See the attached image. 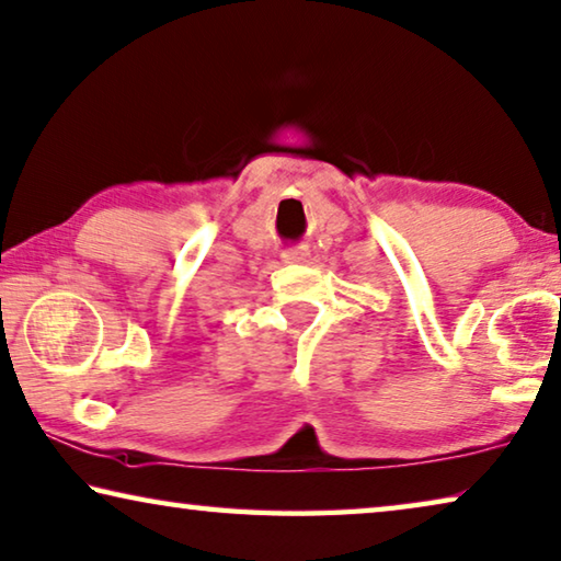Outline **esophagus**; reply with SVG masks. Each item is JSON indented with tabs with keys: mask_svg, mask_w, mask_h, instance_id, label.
Listing matches in <instances>:
<instances>
[{
	"mask_svg": "<svg viewBox=\"0 0 561 561\" xmlns=\"http://www.w3.org/2000/svg\"><path fill=\"white\" fill-rule=\"evenodd\" d=\"M307 260H309V252H307V247H301V244H295L282 252V262H307Z\"/></svg>",
	"mask_w": 561,
	"mask_h": 561,
	"instance_id": "34e87169",
	"label": "esophagus"
}]
</instances>
